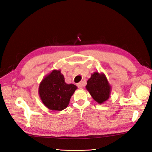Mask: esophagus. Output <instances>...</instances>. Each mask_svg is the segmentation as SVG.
<instances>
[{
	"instance_id": "obj_1",
	"label": "esophagus",
	"mask_w": 152,
	"mask_h": 152,
	"mask_svg": "<svg viewBox=\"0 0 152 152\" xmlns=\"http://www.w3.org/2000/svg\"><path fill=\"white\" fill-rule=\"evenodd\" d=\"M77 87H79V88H80V89L82 88V84L81 83V82H79V83L77 84Z\"/></svg>"
}]
</instances>
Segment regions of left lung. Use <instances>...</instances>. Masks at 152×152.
Wrapping results in <instances>:
<instances>
[{
    "label": "left lung",
    "mask_w": 152,
    "mask_h": 152,
    "mask_svg": "<svg viewBox=\"0 0 152 152\" xmlns=\"http://www.w3.org/2000/svg\"><path fill=\"white\" fill-rule=\"evenodd\" d=\"M86 89L94 101L102 104L109 99L112 87L103 72H95L87 81Z\"/></svg>",
    "instance_id": "8db88e82"
}]
</instances>
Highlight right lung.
I'll return each instance as SVG.
<instances>
[{
	"mask_svg": "<svg viewBox=\"0 0 152 152\" xmlns=\"http://www.w3.org/2000/svg\"><path fill=\"white\" fill-rule=\"evenodd\" d=\"M77 87L66 84L60 70H53L40 82L39 94L43 104L48 109L61 111L65 109Z\"/></svg>",
	"mask_w": 152,
	"mask_h": 152,
	"instance_id": "right-lung-1",
	"label": "right lung"
}]
</instances>
